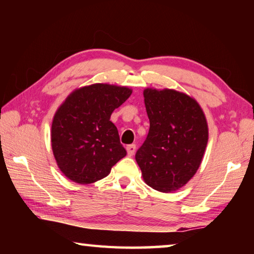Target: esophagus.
<instances>
[{"label": "esophagus", "instance_id": "34e87169", "mask_svg": "<svg viewBox=\"0 0 254 254\" xmlns=\"http://www.w3.org/2000/svg\"><path fill=\"white\" fill-rule=\"evenodd\" d=\"M127 152L128 157H132L135 152V144H130L127 147Z\"/></svg>", "mask_w": 254, "mask_h": 254}]
</instances>
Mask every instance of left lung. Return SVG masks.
Here are the masks:
<instances>
[{
  "label": "left lung",
  "instance_id": "obj_1",
  "mask_svg": "<svg viewBox=\"0 0 254 254\" xmlns=\"http://www.w3.org/2000/svg\"><path fill=\"white\" fill-rule=\"evenodd\" d=\"M148 136L135 153L144 183L161 192L184 187L198 170L208 126L195 98L175 89L145 88Z\"/></svg>",
  "mask_w": 254,
  "mask_h": 254
}]
</instances>
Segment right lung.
<instances>
[{"instance_id":"1","label":"right lung","mask_w":254,"mask_h":254,"mask_svg":"<svg viewBox=\"0 0 254 254\" xmlns=\"http://www.w3.org/2000/svg\"><path fill=\"white\" fill-rule=\"evenodd\" d=\"M131 94L127 86L96 83L75 89L58 107L51 124V148L68 179L93 184L127 156L110 119Z\"/></svg>"}]
</instances>
